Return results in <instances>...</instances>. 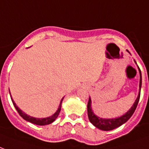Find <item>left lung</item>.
<instances>
[{
    "label": "left lung",
    "mask_w": 149,
    "mask_h": 149,
    "mask_svg": "<svg viewBox=\"0 0 149 149\" xmlns=\"http://www.w3.org/2000/svg\"><path fill=\"white\" fill-rule=\"evenodd\" d=\"M128 52V51H127ZM135 62V61H134ZM136 63V62H135ZM137 64V63H136ZM139 70V73H140V83H139V94L138 95L137 99L135 100L134 105H132V107L130 108L129 111L127 112H126L124 115H123L122 116L117 118H114V119H102L95 115L94 112H93L92 109H91V97H89V101L87 103V115H88V118H89L90 122L95 127L100 129L102 130H112L113 129L119 127L121 125L127 122L129 119H130L132 115L134 114L136 108L138 106V102L140 99V95H141V70L138 67Z\"/></svg>",
    "instance_id": "1"
}]
</instances>
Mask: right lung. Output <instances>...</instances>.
<instances>
[{
  "mask_svg": "<svg viewBox=\"0 0 149 149\" xmlns=\"http://www.w3.org/2000/svg\"><path fill=\"white\" fill-rule=\"evenodd\" d=\"M10 93V91H9ZM11 101H12V103H13V105H14L15 108L16 109L17 112H19V114L25 120H26L29 123H33V124H36V125H39V126H44V125H48L50 123H52L54 121V120H56V118L58 116V114H59L60 111H61V107H62V100L64 97H62V100H61V102H60V105L58 106V109L57 110L55 113H54L53 115L49 116V117H47V118H35V117H32L30 116H28L27 114H26L25 112H23L20 109H19L18 106L16 105V104L15 103V102L13 101L12 99V97L11 96Z\"/></svg>",
  "mask_w": 149,
  "mask_h": 149,
  "instance_id": "right-lung-1",
  "label": "right lung"
}]
</instances>
